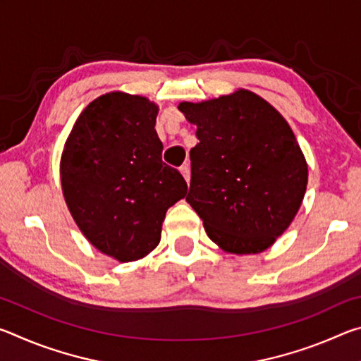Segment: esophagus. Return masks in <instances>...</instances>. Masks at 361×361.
<instances>
[{
    "mask_svg": "<svg viewBox=\"0 0 361 361\" xmlns=\"http://www.w3.org/2000/svg\"><path fill=\"white\" fill-rule=\"evenodd\" d=\"M180 172L183 176H185V180L189 183V180H191V170H189V166H181Z\"/></svg>",
    "mask_w": 361,
    "mask_h": 361,
    "instance_id": "1",
    "label": "esophagus"
}]
</instances>
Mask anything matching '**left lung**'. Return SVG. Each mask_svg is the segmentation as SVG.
I'll return each mask as SVG.
<instances>
[{"label": "left lung", "instance_id": "left-lung-1", "mask_svg": "<svg viewBox=\"0 0 361 361\" xmlns=\"http://www.w3.org/2000/svg\"><path fill=\"white\" fill-rule=\"evenodd\" d=\"M197 126L186 202L224 252L259 253L288 228L307 186V164L276 108L248 90L180 103Z\"/></svg>", "mask_w": 361, "mask_h": 361}]
</instances>
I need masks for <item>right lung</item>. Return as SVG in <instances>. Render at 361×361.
<instances>
[{"instance_id":"obj_1","label":"right lung","mask_w":361,"mask_h":361,"mask_svg":"<svg viewBox=\"0 0 361 361\" xmlns=\"http://www.w3.org/2000/svg\"><path fill=\"white\" fill-rule=\"evenodd\" d=\"M156 116L157 106L145 97L102 95L78 118L60 162L79 229L121 262L157 247L167 210L188 191L178 170L162 162Z\"/></svg>"}]
</instances>
